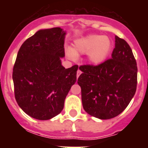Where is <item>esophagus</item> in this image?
<instances>
[{"label":"esophagus","mask_w":148,"mask_h":148,"mask_svg":"<svg viewBox=\"0 0 148 148\" xmlns=\"http://www.w3.org/2000/svg\"><path fill=\"white\" fill-rule=\"evenodd\" d=\"M81 74H82V71H81V70H79V69H78V71H77V78H78V76H79V75H80Z\"/></svg>","instance_id":"34e87169"}]
</instances>
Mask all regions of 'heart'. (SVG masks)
<instances>
[{
	"instance_id": "b5f03b06",
	"label": "heart",
	"mask_w": 148,
	"mask_h": 148,
	"mask_svg": "<svg viewBox=\"0 0 148 148\" xmlns=\"http://www.w3.org/2000/svg\"><path fill=\"white\" fill-rule=\"evenodd\" d=\"M112 48L113 42L108 36L91 34L75 40L73 49H67L66 53L72 59L78 55L87 54L92 64L99 65L108 58Z\"/></svg>"
}]
</instances>
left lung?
Returning <instances> with one entry per match:
<instances>
[{"label":"left lung","mask_w":148,"mask_h":148,"mask_svg":"<svg viewBox=\"0 0 148 148\" xmlns=\"http://www.w3.org/2000/svg\"><path fill=\"white\" fill-rule=\"evenodd\" d=\"M111 58L97 66H79L78 78L84 110L100 119L114 118L125 110L136 93L137 64L124 39L115 37Z\"/></svg>","instance_id":"8db88e82"}]
</instances>
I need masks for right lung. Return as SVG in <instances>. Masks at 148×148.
<instances>
[{
    "label": "right lung",
    "instance_id": "add662e5",
    "mask_svg": "<svg viewBox=\"0 0 148 148\" xmlns=\"http://www.w3.org/2000/svg\"><path fill=\"white\" fill-rule=\"evenodd\" d=\"M66 32L60 27L38 30L23 43L13 67L15 97L27 115L49 120L59 114L72 86L78 65L65 69Z\"/></svg>",
    "mask_w": 148,
    "mask_h": 148
}]
</instances>
